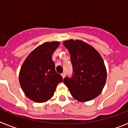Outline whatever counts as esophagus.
I'll use <instances>...</instances> for the list:
<instances>
[{
	"label": "esophagus",
	"mask_w": 128,
	"mask_h": 128,
	"mask_svg": "<svg viewBox=\"0 0 128 128\" xmlns=\"http://www.w3.org/2000/svg\"><path fill=\"white\" fill-rule=\"evenodd\" d=\"M62 77H63V78H65V72H63V73H62Z\"/></svg>",
	"instance_id": "34e87169"
}]
</instances>
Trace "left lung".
I'll return each instance as SVG.
<instances>
[{"mask_svg": "<svg viewBox=\"0 0 128 128\" xmlns=\"http://www.w3.org/2000/svg\"><path fill=\"white\" fill-rule=\"evenodd\" d=\"M63 45L70 54L72 77L63 82L70 94L79 101H88L102 92L106 80V69L102 58L94 47L81 40H69Z\"/></svg>", "mask_w": 128, "mask_h": 128, "instance_id": "left-lung-1", "label": "left lung"}]
</instances>
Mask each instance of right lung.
I'll list each match as a JSON object with an SVG mask.
<instances>
[{"label": "right lung", "mask_w": 128, "mask_h": 128, "mask_svg": "<svg viewBox=\"0 0 128 128\" xmlns=\"http://www.w3.org/2000/svg\"><path fill=\"white\" fill-rule=\"evenodd\" d=\"M59 42H46L34 49L24 62L19 73L22 90L30 100L46 102L54 95L63 78L55 70L52 56Z\"/></svg>", "instance_id": "1"}]
</instances>
